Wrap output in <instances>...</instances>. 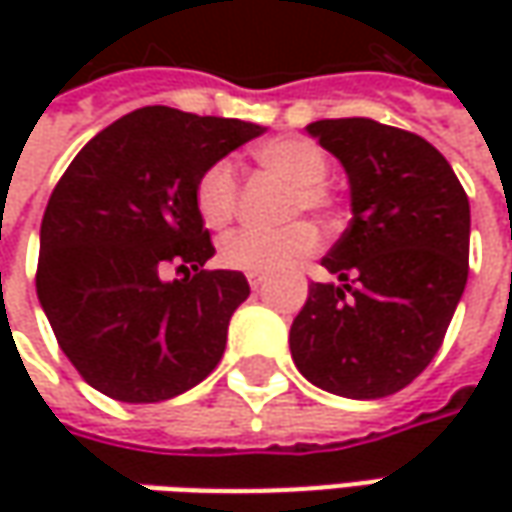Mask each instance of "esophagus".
Wrapping results in <instances>:
<instances>
[{
    "mask_svg": "<svg viewBox=\"0 0 512 512\" xmlns=\"http://www.w3.org/2000/svg\"><path fill=\"white\" fill-rule=\"evenodd\" d=\"M247 282H250V287H253V290H259V287L267 282V276L265 273H247Z\"/></svg>",
    "mask_w": 512,
    "mask_h": 512,
    "instance_id": "esophagus-1",
    "label": "esophagus"
}]
</instances>
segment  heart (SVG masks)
I'll use <instances>...</instances> for the list:
<instances>
[{
  "label": "heart",
  "instance_id": "1",
  "mask_svg": "<svg viewBox=\"0 0 512 512\" xmlns=\"http://www.w3.org/2000/svg\"><path fill=\"white\" fill-rule=\"evenodd\" d=\"M262 168L285 176L293 185L290 193V216L310 210V213H330L333 193L327 190L330 159L316 142L302 136H279L262 142L253 150ZM193 205L210 230H225L239 210V179L230 162H213L202 170L193 187ZM319 247V233L307 222H293L282 230H236L219 247V262L230 270L242 273H279L293 267Z\"/></svg>",
  "mask_w": 512,
  "mask_h": 512
}]
</instances>
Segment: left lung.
Instances as JSON below:
<instances>
[{"mask_svg": "<svg viewBox=\"0 0 512 512\" xmlns=\"http://www.w3.org/2000/svg\"><path fill=\"white\" fill-rule=\"evenodd\" d=\"M347 170L353 219L290 327L307 382L382 399L413 382L444 342L467 285L470 202L427 139L373 119L307 125Z\"/></svg>", "mask_w": 512, "mask_h": 512, "instance_id": "8db88e82", "label": "left lung"}]
</instances>
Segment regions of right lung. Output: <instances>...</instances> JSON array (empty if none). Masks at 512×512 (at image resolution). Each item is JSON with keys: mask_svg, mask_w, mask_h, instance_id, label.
<instances>
[{"mask_svg": "<svg viewBox=\"0 0 512 512\" xmlns=\"http://www.w3.org/2000/svg\"><path fill=\"white\" fill-rule=\"evenodd\" d=\"M262 128L153 105L116 119L76 153L50 193L36 293L79 376L110 399L153 404L219 364L233 310L250 296L216 253L193 187ZM168 266L185 280L165 283Z\"/></svg>", "mask_w": 512, "mask_h": 512, "instance_id": "right-lung-1", "label": "right lung"}]
</instances>
